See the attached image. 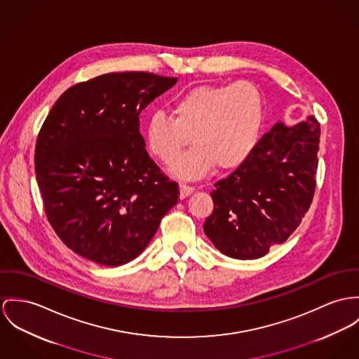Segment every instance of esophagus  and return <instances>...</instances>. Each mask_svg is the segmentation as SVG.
<instances>
[{
	"instance_id": "obj_1",
	"label": "esophagus",
	"mask_w": 359,
	"mask_h": 359,
	"mask_svg": "<svg viewBox=\"0 0 359 359\" xmlns=\"http://www.w3.org/2000/svg\"><path fill=\"white\" fill-rule=\"evenodd\" d=\"M179 193H180V199H184V198L190 196L194 193V189L190 186H186V184H180Z\"/></svg>"
}]
</instances>
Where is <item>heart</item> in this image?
Wrapping results in <instances>:
<instances>
[{
  "label": "heart",
  "instance_id": "b5f03b06",
  "mask_svg": "<svg viewBox=\"0 0 359 359\" xmlns=\"http://www.w3.org/2000/svg\"><path fill=\"white\" fill-rule=\"evenodd\" d=\"M264 123V98L248 82L202 84L180 94L172 116L151 113L143 126L149 153L170 164L189 144L172 172L182 179L196 180L215 168L232 172L245 165L255 151Z\"/></svg>",
  "mask_w": 359,
  "mask_h": 359
}]
</instances>
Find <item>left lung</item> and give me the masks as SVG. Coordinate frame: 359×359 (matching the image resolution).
<instances>
[{
	"mask_svg": "<svg viewBox=\"0 0 359 359\" xmlns=\"http://www.w3.org/2000/svg\"><path fill=\"white\" fill-rule=\"evenodd\" d=\"M320 123H276L248 163L215 184L203 231L220 252L257 259L284 243L309 210L317 172Z\"/></svg>",
	"mask_w": 359,
	"mask_h": 359,
	"instance_id": "1",
	"label": "left lung"
}]
</instances>
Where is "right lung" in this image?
<instances>
[{
  "label": "right lung",
  "instance_id": "1",
  "mask_svg": "<svg viewBox=\"0 0 359 359\" xmlns=\"http://www.w3.org/2000/svg\"><path fill=\"white\" fill-rule=\"evenodd\" d=\"M177 82L111 72L68 88L35 144L48 220L78 255L120 266L150 243L179 189L149 157L139 114Z\"/></svg>",
  "mask_w": 359,
  "mask_h": 359
}]
</instances>
